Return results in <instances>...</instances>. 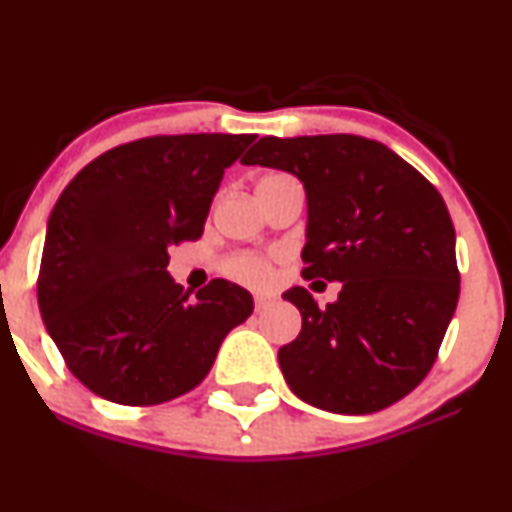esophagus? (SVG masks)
I'll use <instances>...</instances> for the list:
<instances>
[{
  "label": "esophagus",
  "mask_w": 512,
  "mask_h": 512,
  "mask_svg": "<svg viewBox=\"0 0 512 512\" xmlns=\"http://www.w3.org/2000/svg\"><path fill=\"white\" fill-rule=\"evenodd\" d=\"M269 305H272V298H267V296H255V310H257V313H262V310L269 308Z\"/></svg>",
  "instance_id": "1"
}]
</instances>
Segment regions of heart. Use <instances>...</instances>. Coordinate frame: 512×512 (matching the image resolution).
I'll list each match as a JSON object with an SVG mask.
<instances>
[{"label":"heart","instance_id":"obj_1","mask_svg":"<svg viewBox=\"0 0 512 512\" xmlns=\"http://www.w3.org/2000/svg\"><path fill=\"white\" fill-rule=\"evenodd\" d=\"M281 178H284V175H269V178H264L262 182ZM223 269H226V274L231 276V279H236L245 286H264L269 281V276H272V264H269L267 257L255 255V252H240V255L228 257Z\"/></svg>","mask_w":512,"mask_h":512}]
</instances>
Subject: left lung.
Here are the masks:
<instances>
[{
	"instance_id": "8db88e82",
	"label": "left lung",
	"mask_w": 512,
	"mask_h": 512,
	"mask_svg": "<svg viewBox=\"0 0 512 512\" xmlns=\"http://www.w3.org/2000/svg\"><path fill=\"white\" fill-rule=\"evenodd\" d=\"M240 161L303 182V279L342 281L327 308L303 286L284 293L303 317L279 349L293 395L334 414L399 402L436 363L460 298L443 197L395 151L356 134L262 137Z\"/></svg>"
}]
</instances>
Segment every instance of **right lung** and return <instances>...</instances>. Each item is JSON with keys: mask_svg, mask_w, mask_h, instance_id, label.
Wrapping results in <instances>:
<instances>
[{"mask_svg": "<svg viewBox=\"0 0 512 512\" xmlns=\"http://www.w3.org/2000/svg\"><path fill=\"white\" fill-rule=\"evenodd\" d=\"M252 134H158L93 158L48 219L38 305L52 342L93 395L168 402L207 378L252 296L214 279L195 301L166 272L168 250L204 231L223 170Z\"/></svg>", "mask_w": 512, "mask_h": 512, "instance_id": "1", "label": "right lung"}]
</instances>
